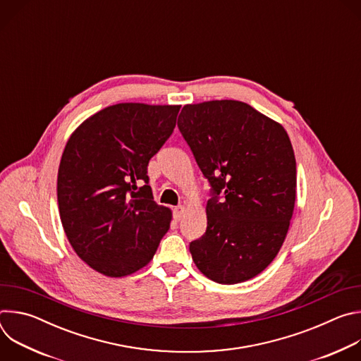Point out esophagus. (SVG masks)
Masks as SVG:
<instances>
[{
	"label": "esophagus",
	"mask_w": 361,
	"mask_h": 361,
	"mask_svg": "<svg viewBox=\"0 0 361 361\" xmlns=\"http://www.w3.org/2000/svg\"><path fill=\"white\" fill-rule=\"evenodd\" d=\"M184 214H185V207H184V205H178V207L174 209V220L176 221H180Z\"/></svg>",
	"instance_id": "esophagus-1"
}]
</instances>
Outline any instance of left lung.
I'll list each match as a JSON object with an SVG mask.
<instances>
[{
    "label": "left lung",
    "instance_id": "1",
    "mask_svg": "<svg viewBox=\"0 0 361 361\" xmlns=\"http://www.w3.org/2000/svg\"><path fill=\"white\" fill-rule=\"evenodd\" d=\"M177 126L214 192L207 230L190 243L192 262L216 283L247 281L269 267L288 233L297 190L288 134L235 99L187 104Z\"/></svg>",
    "mask_w": 361,
    "mask_h": 361
}]
</instances>
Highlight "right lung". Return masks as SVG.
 <instances>
[{
	"instance_id": "obj_1",
	"label": "right lung",
	"mask_w": 361,
	"mask_h": 361,
	"mask_svg": "<svg viewBox=\"0 0 361 361\" xmlns=\"http://www.w3.org/2000/svg\"><path fill=\"white\" fill-rule=\"evenodd\" d=\"M180 107L120 102L70 135L57 180L60 219L92 270L107 277L138 271L169 231L171 210L152 200L147 167L171 135ZM137 180L146 184L135 193Z\"/></svg>"
}]
</instances>
